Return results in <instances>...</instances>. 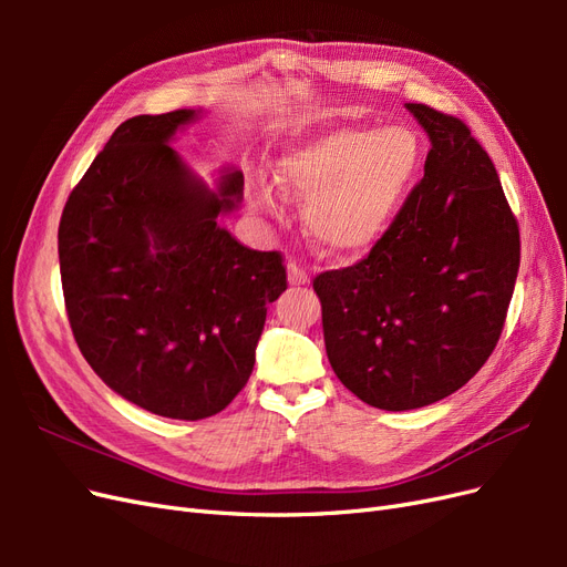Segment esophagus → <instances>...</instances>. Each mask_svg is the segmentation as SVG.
Masks as SVG:
<instances>
[{
    "mask_svg": "<svg viewBox=\"0 0 567 567\" xmlns=\"http://www.w3.org/2000/svg\"><path fill=\"white\" fill-rule=\"evenodd\" d=\"M288 281L293 286H305L307 281H310V277H307V271L298 262H290L288 265Z\"/></svg>",
    "mask_w": 567,
    "mask_h": 567,
    "instance_id": "obj_1",
    "label": "esophagus"
}]
</instances>
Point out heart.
Masks as SVG:
<instances>
[{
	"instance_id": "obj_1",
	"label": "heart",
	"mask_w": 567,
	"mask_h": 567,
	"mask_svg": "<svg viewBox=\"0 0 567 567\" xmlns=\"http://www.w3.org/2000/svg\"><path fill=\"white\" fill-rule=\"evenodd\" d=\"M421 151L404 127L342 125L290 148L279 161L281 192L305 203V227L329 252L371 250L390 229L416 179ZM262 208L269 188L257 192Z\"/></svg>"
}]
</instances>
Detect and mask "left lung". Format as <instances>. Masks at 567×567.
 Instances as JSON below:
<instances>
[{
  "label": "left lung",
  "mask_w": 567,
  "mask_h": 567,
  "mask_svg": "<svg viewBox=\"0 0 567 567\" xmlns=\"http://www.w3.org/2000/svg\"><path fill=\"white\" fill-rule=\"evenodd\" d=\"M406 109L433 144L423 179L367 257L312 284L340 383L385 411L444 400L483 369L520 267L518 219L487 151L463 120Z\"/></svg>",
  "instance_id": "8db88e82"
}]
</instances>
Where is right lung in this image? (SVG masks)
I'll use <instances>...</instances> for the list:
<instances>
[{
    "instance_id": "right-lung-1",
    "label": "right lung",
    "mask_w": 567,
    "mask_h": 567,
    "mask_svg": "<svg viewBox=\"0 0 567 567\" xmlns=\"http://www.w3.org/2000/svg\"><path fill=\"white\" fill-rule=\"evenodd\" d=\"M196 111L120 125L65 200L59 262L78 348L111 390L151 414L200 421L248 383L267 305L288 288L279 250L217 225L244 175L208 192L167 142Z\"/></svg>"
}]
</instances>
